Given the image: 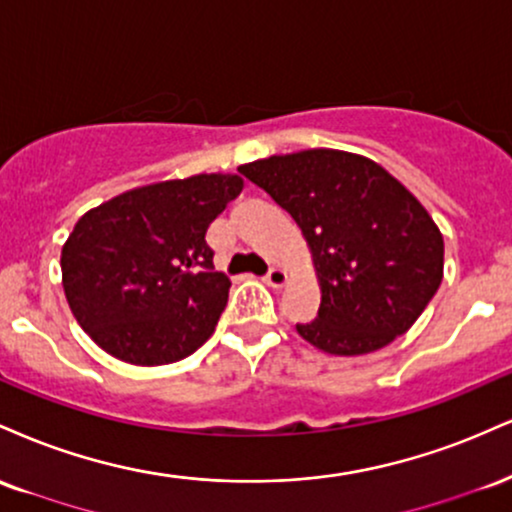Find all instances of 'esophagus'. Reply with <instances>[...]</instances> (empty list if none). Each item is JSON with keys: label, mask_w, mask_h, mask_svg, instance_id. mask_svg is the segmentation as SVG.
<instances>
[{"label": "esophagus", "mask_w": 512, "mask_h": 512, "mask_svg": "<svg viewBox=\"0 0 512 512\" xmlns=\"http://www.w3.org/2000/svg\"><path fill=\"white\" fill-rule=\"evenodd\" d=\"M263 280H266L270 287H282L287 282V273L282 268H270L268 275Z\"/></svg>", "instance_id": "esophagus-1"}]
</instances>
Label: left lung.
Listing matches in <instances>:
<instances>
[{"mask_svg":"<svg viewBox=\"0 0 512 512\" xmlns=\"http://www.w3.org/2000/svg\"><path fill=\"white\" fill-rule=\"evenodd\" d=\"M292 215L309 242L321 306L306 342L357 357L422 316L443 280V237L422 203L374 160L314 148L239 167Z\"/></svg>","mask_w":512,"mask_h":512,"instance_id":"8db88e82","label":"left lung"}]
</instances>
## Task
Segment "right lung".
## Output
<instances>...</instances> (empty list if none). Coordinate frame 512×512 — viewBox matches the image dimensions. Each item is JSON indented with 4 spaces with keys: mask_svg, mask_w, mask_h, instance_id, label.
<instances>
[{
    "mask_svg": "<svg viewBox=\"0 0 512 512\" xmlns=\"http://www.w3.org/2000/svg\"><path fill=\"white\" fill-rule=\"evenodd\" d=\"M242 189L239 174H196L131 189L76 222L62 249V285L95 345L158 366L213 335L232 282L215 270L206 232Z\"/></svg>",
    "mask_w": 512,
    "mask_h": 512,
    "instance_id": "obj_1",
    "label": "right lung"
}]
</instances>
